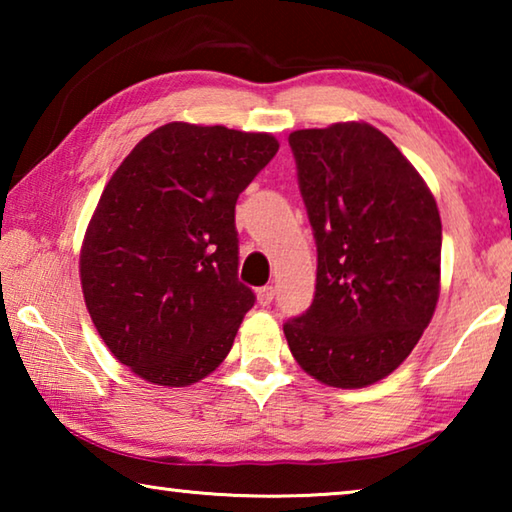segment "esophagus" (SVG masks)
I'll return each instance as SVG.
<instances>
[{"label": "esophagus", "mask_w": 512, "mask_h": 512, "mask_svg": "<svg viewBox=\"0 0 512 512\" xmlns=\"http://www.w3.org/2000/svg\"><path fill=\"white\" fill-rule=\"evenodd\" d=\"M273 298H275V289L271 287V284H266V287H262V289H257V300H259V305H271L273 302Z\"/></svg>", "instance_id": "esophagus-1"}]
</instances>
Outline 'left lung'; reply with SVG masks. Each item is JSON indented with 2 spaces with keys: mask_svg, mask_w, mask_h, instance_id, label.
Segmentation results:
<instances>
[{
  "mask_svg": "<svg viewBox=\"0 0 512 512\" xmlns=\"http://www.w3.org/2000/svg\"><path fill=\"white\" fill-rule=\"evenodd\" d=\"M314 230L311 307L284 323L300 368L363 388L409 357L436 311L443 225L436 198L400 149L366 121L289 135Z\"/></svg>",
  "mask_w": 512,
  "mask_h": 512,
  "instance_id": "obj_1",
  "label": "left lung"
}]
</instances>
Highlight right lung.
<instances>
[{"label":"right lung","instance_id":"obj_1","mask_svg":"<svg viewBox=\"0 0 512 512\" xmlns=\"http://www.w3.org/2000/svg\"><path fill=\"white\" fill-rule=\"evenodd\" d=\"M280 144L171 121L126 155L81 248L83 298L108 350L158 386L221 366L255 293L239 282L235 205Z\"/></svg>","mask_w":512,"mask_h":512}]
</instances>
